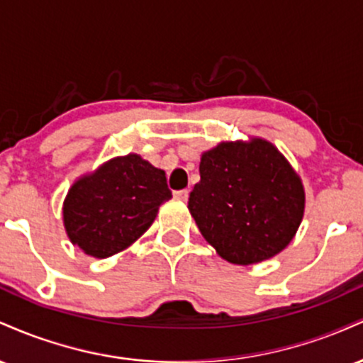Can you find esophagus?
<instances>
[{"instance_id":"esophagus-1","label":"esophagus","mask_w":363,"mask_h":363,"mask_svg":"<svg viewBox=\"0 0 363 363\" xmlns=\"http://www.w3.org/2000/svg\"><path fill=\"white\" fill-rule=\"evenodd\" d=\"M174 196H176L177 199H181V201H187V198H189V191H187V189L176 191V193H174Z\"/></svg>"}]
</instances>
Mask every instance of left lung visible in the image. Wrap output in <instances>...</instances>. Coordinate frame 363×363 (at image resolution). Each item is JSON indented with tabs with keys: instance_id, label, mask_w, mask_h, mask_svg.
Returning <instances> with one entry per match:
<instances>
[{
	"instance_id": "1",
	"label": "left lung",
	"mask_w": 363,
	"mask_h": 363,
	"mask_svg": "<svg viewBox=\"0 0 363 363\" xmlns=\"http://www.w3.org/2000/svg\"><path fill=\"white\" fill-rule=\"evenodd\" d=\"M199 176L187 208L225 261H266L297 234L306 210L302 179L269 141H222L203 152Z\"/></svg>"
}]
</instances>
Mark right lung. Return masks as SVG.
Instances as JSON below:
<instances>
[{
	"label": "right lung",
	"mask_w": 363,
	"mask_h": 363,
	"mask_svg": "<svg viewBox=\"0 0 363 363\" xmlns=\"http://www.w3.org/2000/svg\"><path fill=\"white\" fill-rule=\"evenodd\" d=\"M170 198L164 170L128 153L73 182L62 203V223L73 245L106 259L136 242Z\"/></svg>",
	"instance_id": "add662e5"
}]
</instances>
